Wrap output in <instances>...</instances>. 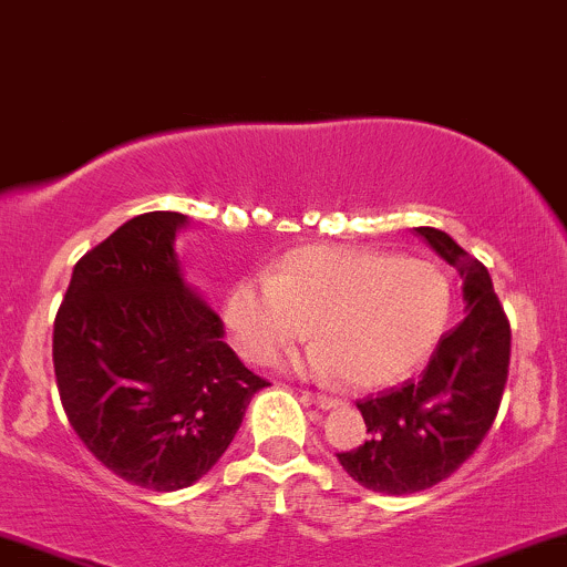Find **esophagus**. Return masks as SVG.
<instances>
[{
  "label": "esophagus",
  "instance_id": "34e87169",
  "mask_svg": "<svg viewBox=\"0 0 567 567\" xmlns=\"http://www.w3.org/2000/svg\"><path fill=\"white\" fill-rule=\"evenodd\" d=\"M302 400H306V403H310V405H316V408H334V405H338V400L330 398V394L302 392Z\"/></svg>",
  "mask_w": 567,
  "mask_h": 567
}]
</instances>
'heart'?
Masks as SVG:
<instances>
[{
  "label": "heart",
  "mask_w": 567,
  "mask_h": 567,
  "mask_svg": "<svg viewBox=\"0 0 567 567\" xmlns=\"http://www.w3.org/2000/svg\"><path fill=\"white\" fill-rule=\"evenodd\" d=\"M452 281L427 259L354 246L295 248L267 281L243 278L224 297V324L248 362H270L313 324L310 370L351 386H383L430 357L452 319Z\"/></svg>",
  "instance_id": "heart-1"
}]
</instances>
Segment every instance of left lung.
<instances>
[{
    "label": "left lung",
    "instance_id": "1",
    "mask_svg": "<svg viewBox=\"0 0 567 567\" xmlns=\"http://www.w3.org/2000/svg\"><path fill=\"white\" fill-rule=\"evenodd\" d=\"M416 235L460 272L467 316L437 340L419 379L357 403L368 441L338 462L386 495L430 489L471 460L495 424L511 362V327L486 267L441 229L416 227Z\"/></svg>",
    "mask_w": 567,
    "mask_h": 567
}]
</instances>
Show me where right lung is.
<instances>
[{
    "instance_id": "obj_1",
    "label": "right lung",
    "mask_w": 567,
    "mask_h": 567,
    "mask_svg": "<svg viewBox=\"0 0 567 567\" xmlns=\"http://www.w3.org/2000/svg\"><path fill=\"white\" fill-rule=\"evenodd\" d=\"M184 213L135 216L72 270L53 370L72 430L107 471L154 492L192 486L227 452L259 389L181 276Z\"/></svg>"
}]
</instances>
